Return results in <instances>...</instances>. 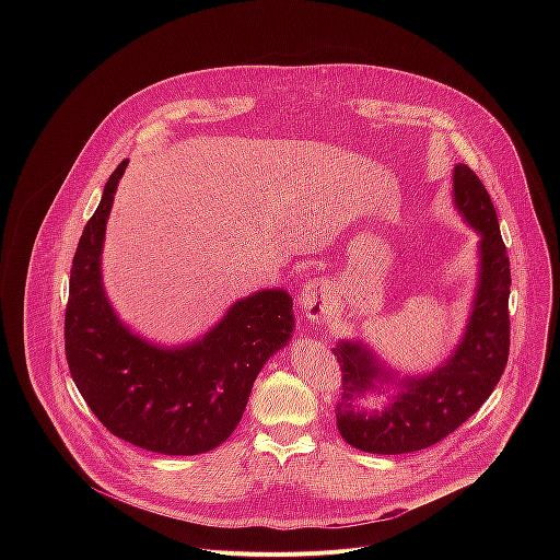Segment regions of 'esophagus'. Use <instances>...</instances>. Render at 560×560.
<instances>
[{
  "instance_id": "esophagus-1",
  "label": "esophagus",
  "mask_w": 560,
  "mask_h": 560,
  "mask_svg": "<svg viewBox=\"0 0 560 560\" xmlns=\"http://www.w3.org/2000/svg\"><path fill=\"white\" fill-rule=\"evenodd\" d=\"M298 302L306 319L311 323H319L327 319L331 313V289L323 278H311L302 287Z\"/></svg>"
}]
</instances>
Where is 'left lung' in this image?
<instances>
[{"instance_id":"8db88e82","label":"left lung","mask_w":560,"mask_h":560,"mask_svg":"<svg viewBox=\"0 0 560 560\" xmlns=\"http://www.w3.org/2000/svg\"><path fill=\"white\" fill-rule=\"evenodd\" d=\"M453 202L479 235V280L466 329L453 353L431 373L399 375L362 340H338L334 355L342 371L336 427L347 444L375 455L429 448L464 424L487 397L509 360L511 269L500 224L479 176L457 163ZM390 383L398 390L382 410L361 399Z\"/></svg>"}]
</instances>
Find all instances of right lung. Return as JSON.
<instances>
[{
    "label": "right lung",
    "mask_w": 560,
    "mask_h": 560,
    "mask_svg": "<svg viewBox=\"0 0 560 560\" xmlns=\"http://www.w3.org/2000/svg\"><path fill=\"white\" fill-rule=\"evenodd\" d=\"M122 161L105 183L71 267L65 349L83 400L116 438L161 455H200L231 438L265 362L295 329L284 289L235 302L205 336L161 347L118 319L101 254Z\"/></svg>",
    "instance_id": "1"
}]
</instances>
